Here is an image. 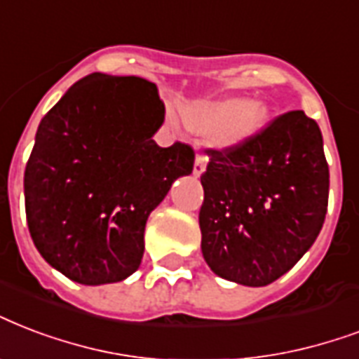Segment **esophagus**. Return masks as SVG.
Wrapping results in <instances>:
<instances>
[{
	"mask_svg": "<svg viewBox=\"0 0 359 359\" xmlns=\"http://www.w3.org/2000/svg\"><path fill=\"white\" fill-rule=\"evenodd\" d=\"M205 168H207V158L201 154H198L196 156V163H194V175H196V177H199V175L205 171Z\"/></svg>",
	"mask_w": 359,
	"mask_h": 359,
	"instance_id": "obj_1",
	"label": "esophagus"
}]
</instances>
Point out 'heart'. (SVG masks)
I'll return each mask as SVG.
<instances>
[{
  "instance_id": "b5f03b06",
  "label": "heart",
  "mask_w": 359,
  "mask_h": 359,
  "mask_svg": "<svg viewBox=\"0 0 359 359\" xmlns=\"http://www.w3.org/2000/svg\"><path fill=\"white\" fill-rule=\"evenodd\" d=\"M269 111L259 101L239 97L205 100L182 109V122L198 135H215L220 147H235L252 139L264 130Z\"/></svg>"
}]
</instances>
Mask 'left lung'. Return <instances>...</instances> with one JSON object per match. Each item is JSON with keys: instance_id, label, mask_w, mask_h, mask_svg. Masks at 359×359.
<instances>
[{"instance_id": "left-lung-1", "label": "left lung", "mask_w": 359, "mask_h": 359, "mask_svg": "<svg viewBox=\"0 0 359 359\" xmlns=\"http://www.w3.org/2000/svg\"><path fill=\"white\" fill-rule=\"evenodd\" d=\"M209 154L199 209L205 262L231 283H275L313 246L325 220L330 169L318 124L288 111L252 139Z\"/></svg>"}]
</instances>
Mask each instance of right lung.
<instances>
[{"mask_svg": "<svg viewBox=\"0 0 359 359\" xmlns=\"http://www.w3.org/2000/svg\"><path fill=\"white\" fill-rule=\"evenodd\" d=\"M165 118L154 82L92 73L43 116L24 173L26 220L48 264L86 286L139 269L149 215L196 152L152 141Z\"/></svg>", "mask_w": 359, "mask_h": 359, "instance_id": "1", "label": "right lung"}]
</instances>
